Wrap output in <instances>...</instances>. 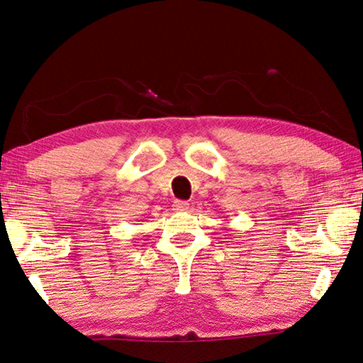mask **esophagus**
<instances>
[{"label": "esophagus", "mask_w": 363, "mask_h": 363, "mask_svg": "<svg viewBox=\"0 0 363 363\" xmlns=\"http://www.w3.org/2000/svg\"><path fill=\"white\" fill-rule=\"evenodd\" d=\"M189 208V203L186 201H175L174 202V210L175 211H186Z\"/></svg>", "instance_id": "esophagus-1"}]
</instances>
